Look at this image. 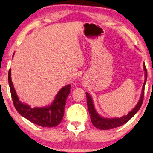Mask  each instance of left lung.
<instances>
[{
    "label": "left lung",
    "instance_id": "left-lung-1",
    "mask_svg": "<svg viewBox=\"0 0 153 153\" xmlns=\"http://www.w3.org/2000/svg\"><path fill=\"white\" fill-rule=\"evenodd\" d=\"M143 69L145 70V81L143 86L142 88L141 96H140V100L138 101L136 107L133 109V110L128 113L126 115H124L122 117H115V118H105L101 117L98 113L96 112V109H95L94 102H93L92 98H91V95L88 93H86V98H87V105H88V112L90 114L91 120L92 122V124H94L95 127L101 130H107L111 129V128H114L118 126H122L124 124L128 121H129L136 112L139 110L140 107L142 105L143 101V96H144V90H145V85H146V80H147V69L146 68V65L143 64Z\"/></svg>",
    "mask_w": 153,
    "mask_h": 153
}]
</instances>
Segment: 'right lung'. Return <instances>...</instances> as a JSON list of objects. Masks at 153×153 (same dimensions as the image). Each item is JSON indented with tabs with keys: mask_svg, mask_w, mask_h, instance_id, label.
<instances>
[{
	"mask_svg": "<svg viewBox=\"0 0 153 153\" xmlns=\"http://www.w3.org/2000/svg\"><path fill=\"white\" fill-rule=\"evenodd\" d=\"M8 82L14 106L22 116L33 124L43 127H54L61 122L64 116L67 96L70 93V84L59 91L51 105L32 108L29 105L19 100L12 82L10 69L8 72Z\"/></svg>",
	"mask_w": 153,
	"mask_h": 153,
	"instance_id": "obj_1",
	"label": "right lung"
}]
</instances>
